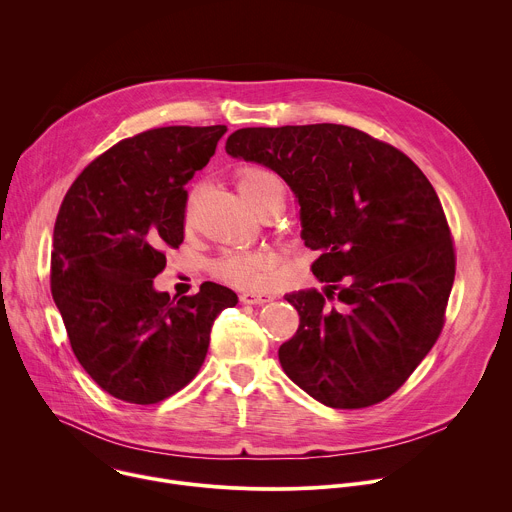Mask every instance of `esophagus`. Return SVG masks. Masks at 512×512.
Returning a JSON list of instances; mask_svg holds the SVG:
<instances>
[{"instance_id": "esophagus-1", "label": "esophagus", "mask_w": 512, "mask_h": 512, "mask_svg": "<svg viewBox=\"0 0 512 512\" xmlns=\"http://www.w3.org/2000/svg\"><path fill=\"white\" fill-rule=\"evenodd\" d=\"M239 300H241L243 304H253V306H257V304H267V302H271L273 296H271V294H255V291H243V294L239 296Z\"/></svg>"}]
</instances>
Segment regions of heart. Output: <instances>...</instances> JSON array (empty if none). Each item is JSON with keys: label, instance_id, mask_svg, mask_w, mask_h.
<instances>
[{"label": "heart", "instance_id": "b5f03b06", "mask_svg": "<svg viewBox=\"0 0 512 512\" xmlns=\"http://www.w3.org/2000/svg\"><path fill=\"white\" fill-rule=\"evenodd\" d=\"M237 184L253 208H257L261 202H265L273 194L281 192L279 178L271 170L263 166H253V164L237 170ZM196 194H198V188H192L186 196V204H184L186 218L190 216ZM273 265H275V255L269 251H229L214 261L212 271L218 279L227 281L229 285H235L241 289H259L267 285Z\"/></svg>", "mask_w": 512, "mask_h": 512}]
</instances>
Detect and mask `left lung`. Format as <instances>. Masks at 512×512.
Instances as JSON below:
<instances>
[{
  "label": "left lung",
  "instance_id": "left-lung-1",
  "mask_svg": "<svg viewBox=\"0 0 512 512\" xmlns=\"http://www.w3.org/2000/svg\"><path fill=\"white\" fill-rule=\"evenodd\" d=\"M227 152L296 192L312 271L330 283L285 294L300 316L279 346L285 375L334 409L385 401L446 322L456 249L433 186L391 143L336 123L237 129Z\"/></svg>",
  "mask_w": 512,
  "mask_h": 512
}]
</instances>
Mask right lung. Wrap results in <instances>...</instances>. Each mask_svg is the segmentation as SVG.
<instances>
[{
    "label": "right lung",
    "instance_id": "add662e5",
    "mask_svg": "<svg viewBox=\"0 0 512 512\" xmlns=\"http://www.w3.org/2000/svg\"><path fill=\"white\" fill-rule=\"evenodd\" d=\"M227 125H170L121 139L68 188L56 223L50 291L70 348L111 397L160 403L200 371L210 328L237 306L206 281L172 300L154 289L166 249L184 241V186L214 156Z\"/></svg>",
    "mask_w": 512,
    "mask_h": 512
}]
</instances>
